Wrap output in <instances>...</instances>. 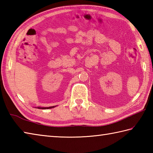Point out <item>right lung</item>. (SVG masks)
Here are the masks:
<instances>
[{
	"mask_svg": "<svg viewBox=\"0 0 153 153\" xmlns=\"http://www.w3.org/2000/svg\"><path fill=\"white\" fill-rule=\"evenodd\" d=\"M56 107V106H55ZM54 107V106H52V107H38V109H52V108H53Z\"/></svg>",
	"mask_w": 153,
	"mask_h": 153,
	"instance_id": "add662e5",
	"label": "right lung"
}]
</instances>
